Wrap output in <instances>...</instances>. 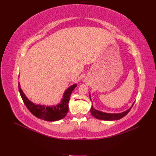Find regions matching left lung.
<instances>
[{
    "label": "left lung",
    "mask_w": 156,
    "mask_h": 156,
    "mask_svg": "<svg viewBox=\"0 0 156 156\" xmlns=\"http://www.w3.org/2000/svg\"><path fill=\"white\" fill-rule=\"evenodd\" d=\"M134 104V103H133V105ZM132 105V107H133ZM131 107L128 110H127L122 113H117V114H110V113H106V112H103L101 111H99L98 110H96L95 108H94L93 106L91 107L90 108V112L92 115L96 118L97 119L99 120H108V121H112V120H119L122 118H123L125 116L127 113L129 112L131 110Z\"/></svg>",
    "instance_id": "1"
}]
</instances>
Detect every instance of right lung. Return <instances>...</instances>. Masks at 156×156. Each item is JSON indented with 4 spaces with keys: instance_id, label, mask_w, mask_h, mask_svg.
Returning <instances> with one entry per match:
<instances>
[{
    "instance_id": "1",
    "label": "right lung",
    "mask_w": 156,
    "mask_h": 156,
    "mask_svg": "<svg viewBox=\"0 0 156 156\" xmlns=\"http://www.w3.org/2000/svg\"><path fill=\"white\" fill-rule=\"evenodd\" d=\"M77 84H73L65 91L62 100L59 104L53 107L35 105L28 99L20 87L19 83V91L22 98V100L28 109L30 111L33 115H34L40 119L45 121H57L64 119L68 112V103L70 99L71 94Z\"/></svg>"
}]
</instances>
